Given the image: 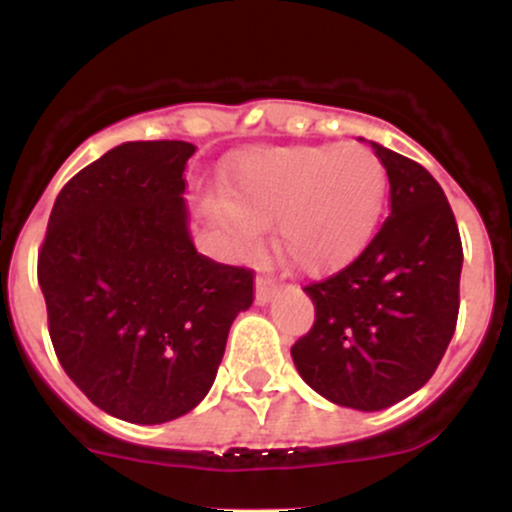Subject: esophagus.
<instances>
[{
  "mask_svg": "<svg viewBox=\"0 0 512 512\" xmlns=\"http://www.w3.org/2000/svg\"><path fill=\"white\" fill-rule=\"evenodd\" d=\"M275 292H277V285L272 277H262V275L257 277V282H255L257 304H267L272 297H275Z\"/></svg>",
  "mask_w": 512,
  "mask_h": 512,
  "instance_id": "34e87169",
  "label": "esophagus"
}]
</instances>
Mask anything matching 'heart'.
<instances>
[{"label":"heart","instance_id":"1","mask_svg":"<svg viewBox=\"0 0 512 512\" xmlns=\"http://www.w3.org/2000/svg\"><path fill=\"white\" fill-rule=\"evenodd\" d=\"M227 225L255 240L277 223V245L297 270L329 275L361 255L389 190L384 163L366 146H292L245 153L230 175Z\"/></svg>","mask_w":512,"mask_h":512}]
</instances>
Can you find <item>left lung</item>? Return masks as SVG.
<instances>
[{
    "mask_svg": "<svg viewBox=\"0 0 512 512\" xmlns=\"http://www.w3.org/2000/svg\"><path fill=\"white\" fill-rule=\"evenodd\" d=\"M389 175L391 215L344 270L304 292L314 324L292 347L324 399L379 411L433 376L458 322L463 245L456 218L416 160L371 143Z\"/></svg>",
    "mask_w": 512,
    "mask_h": 512,
    "instance_id": "obj_1",
    "label": "left lung"
}]
</instances>
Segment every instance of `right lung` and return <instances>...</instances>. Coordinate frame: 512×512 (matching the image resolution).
<instances>
[{
	"label": "right lung",
	"mask_w": 512,
	"mask_h": 512,
	"mask_svg": "<svg viewBox=\"0 0 512 512\" xmlns=\"http://www.w3.org/2000/svg\"><path fill=\"white\" fill-rule=\"evenodd\" d=\"M185 141L111 148L61 188L39 247L49 337L91 404L131 423L193 411L213 386L255 272L195 250Z\"/></svg>",
	"instance_id": "add662e5"
}]
</instances>
